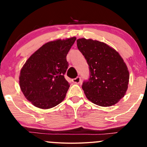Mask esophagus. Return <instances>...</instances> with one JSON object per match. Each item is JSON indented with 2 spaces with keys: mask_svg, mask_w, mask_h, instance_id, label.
<instances>
[{
  "mask_svg": "<svg viewBox=\"0 0 147 147\" xmlns=\"http://www.w3.org/2000/svg\"><path fill=\"white\" fill-rule=\"evenodd\" d=\"M81 81H82V79H81L80 77H76V78L72 79V82L75 84H79L81 82Z\"/></svg>",
  "mask_w": 147,
  "mask_h": 147,
  "instance_id": "obj_1",
  "label": "esophagus"
}]
</instances>
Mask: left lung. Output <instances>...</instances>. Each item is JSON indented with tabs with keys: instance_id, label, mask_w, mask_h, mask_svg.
Instances as JSON below:
<instances>
[{
	"instance_id": "8db88e82",
	"label": "left lung",
	"mask_w": 147,
	"mask_h": 147,
	"mask_svg": "<svg viewBox=\"0 0 147 147\" xmlns=\"http://www.w3.org/2000/svg\"><path fill=\"white\" fill-rule=\"evenodd\" d=\"M79 50L88 64L90 77L82 89L87 99L100 106L115 105L127 90L129 72L119 53L106 43L96 40L79 38Z\"/></svg>"
}]
</instances>
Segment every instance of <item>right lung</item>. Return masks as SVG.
I'll return each instance as SVG.
<instances>
[{
    "instance_id": "add662e5",
    "label": "right lung",
    "mask_w": 147,
    "mask_h": 147,
    "mask_svg": "<svg viewBox=\"0 0 147 147\" xmlns=\"http://www.w3.org/2000/svg\"><path fill=\"white\" fill-rule=\"evenodd\" d=\"M76 37L50 41L30 56L21 70L19 84L25 98L36 107L48 109L65 99L70 84L64 77L66 56Z\"/></svg>"
}]
</instances>
